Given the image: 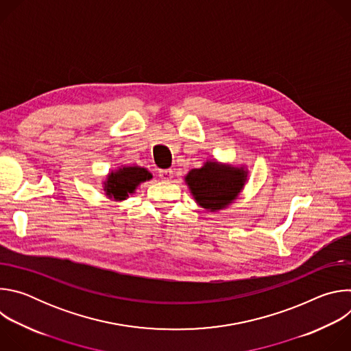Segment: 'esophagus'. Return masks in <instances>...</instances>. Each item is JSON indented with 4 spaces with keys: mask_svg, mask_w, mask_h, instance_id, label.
Returning a JSON list of instances; mask_svg holds the SVG:
<instances>
[{
    "mask_svg": "<svg viewBox=\"0 0 351 351\" xmlns=\"http://www.w3.org/2000/svg\"><path fill=\"white\" fill-rule=\"evenodd\" d=\"M160 178L164 182H171L173 179V171L172 169H161L160 171Z\"/></svg>",
    "mask_w": 351,
    "mask_h": 351,
    "instance_id": "1",
    "label": "esophagus"
}]
</instances>
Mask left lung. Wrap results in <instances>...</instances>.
Wrapping results in <instances>:
<instances>
[{"mask_svg": "<svg viewBox=\"0 0 351 351\" xmlns=\"http://www.w3.org/2000/svg\"><path fill=\"white\" fill-rule=\"evenodd\" d=\"M248 180L245 165L207 160L202 168L187 172L184 182L194 202L207 211L218 213L239 198Z\"/></svg>", "mask_w": 351, "mask_h": 351, "instance_id": "8db88e82", "label": "left lung"}]
</instances>
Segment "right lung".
Listing matches in <instances>:
<instances>
[{"label":"right lung","mask_w":351,"mask_h":351,"mask_svg":"<svg viewBox=\"0 0 351 351\" xmlns=\"http://www.w3.org/2000/svg\"><path fill=\"white\" fill-rule=\"evenodd\" d=\"M149 179H153V173L147 168L138 165H121L108 172L103 180V190L110 199L119 203L134 194L136 189Z\"/></svg>","instance_id":"obj_1"}]
</instances>
